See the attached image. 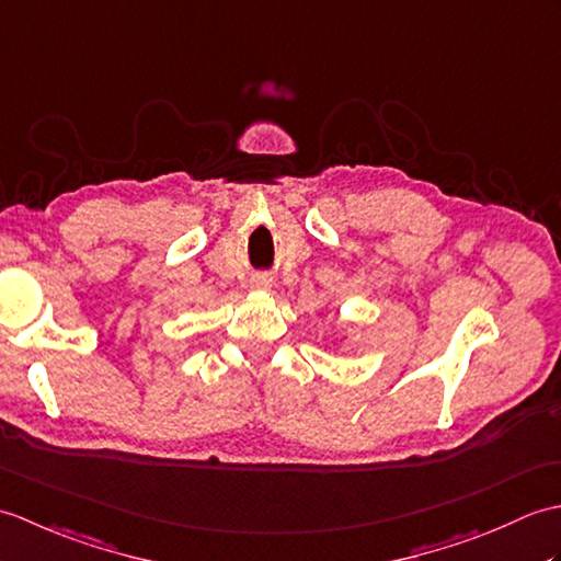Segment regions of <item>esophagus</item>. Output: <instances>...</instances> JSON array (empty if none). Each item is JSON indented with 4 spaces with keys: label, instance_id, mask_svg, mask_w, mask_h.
<instances>
[{
    "label": "esophagus",
    "instance_id": "obj_1",
    "mask_svg": "<svg viewBox=\"0 0 561 561\" xmlns=\"http://www.w3.org/2000/svg\"><path fill=\"white\" fill-rule=\"evenodd\" d=\"M270 284H272V279L267 277V274H255V277H253L255 289H270Z\"/></svg>",
    "mask_w": 561,
    "mask_h": 561
}]
</instances>
